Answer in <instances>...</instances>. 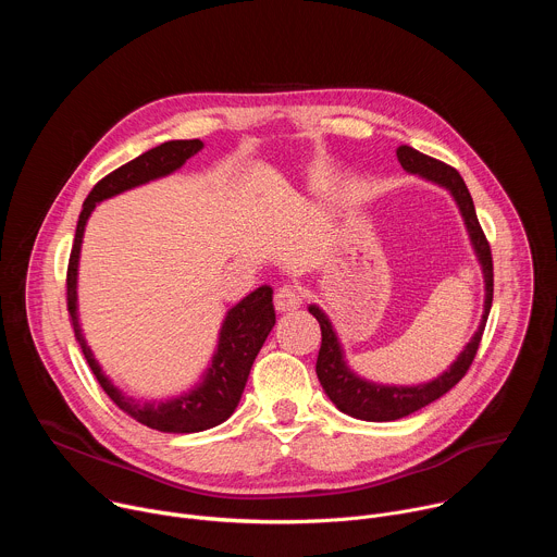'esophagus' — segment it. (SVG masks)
<instances>
[{
  "label": "esophagus",
  "mask_w": 557,
  "mask_h": 557,
  "mask_svg": "<svg viewBox=\"0 0 557 557\" xmlns=\"http://www.w3.org/2000/svg\"><path fill=\"white\" fill-rule=\"evenodd\" d=\"M304 301V293L299 286H293V284H286L282 286L277 293H275V308L280 312H288V310H295L299 308Z\"/></svg>",
  "instance_id": "obj_1"
}]
</instances>
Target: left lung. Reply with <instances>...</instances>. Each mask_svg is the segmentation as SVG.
I'll use <instances>...</instances> for the list:
<instances>
[{
    "mask_svg": "<svg viewBox=\"0 0 557 557\" xmlns=\"http://www.w3.org/2000/svg\"><path fill=\"white\" fill-rule=\"evenodd\" d=\"M396 156H399L401 165L412 172V174H421L423 178H430L443 187H447L458 207L460 213L465 218V224L469 228L471 243L475 253H479V260L483 264V273H485V312L479 331H475L473 339L467 344V348L460 352V357L454 361V366L443 372L438 379H434L432 383L425 385H414V387H387V385H374L368 383L359 376H355L342 357V348L339 342L335 337V331L331 326V322L326 320V314L317 308L310 306L308 310L312 312V317L320 322L322 329V348L320 355H317V376H320V383L324 385L326 394L331 396V401L346 414L361 419V421H396L404 419L421 408H425L428 404L441 399L445 392H449L469 370L471 361L475 359V352H479L483 333H485V324L487 317L492 310V299H494V260H492V247L490 240L485 237V231L479 222V215H475L473 209V200L469 196V189L462 181V176L447 163L436 161V158L421 153L419 149L410 147V145H401L396 149Z\"/></svg>",
    "mask_w": 557,
    "mask_h": 557,
    "instance_id": "left-lung-1",
    "label": "left lung"
}]
</instances>
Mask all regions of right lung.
Masks as SVG:
<instances>
[{"instance_id": "add662e5", "label": "right lung", "mask_w": 557, "mask_h": 557, "mask_svg": "<svg viewBox=\"0 0 557 557\" xmlns=\"http://www.w3.org/2000/svg\"><path fill=\"white\" fill-rule=\"evenodd\" d=\"M198 149H202L200 138L191 140H170L158 145L134 161L121 165L119 170L103 176L92 191L88 194L82 215L76 222L74 245L67 260V275H65V301L70 322L76 335V342L82 344V350L86 355V361L90 370L95 372L97 381L101 383L103 392L110 399L129 417H134L138 423L158 430V432H174V434H191L202 432L209 428L220 425L226 421L235 406L240 404L243 389L247 385L251 366L267 342L271 329L275 326V310H273V290L271 286H260L249 297H245L240 304L233 306L226 314L224 326L220 331V344L218 352L213 357V363L209 368V374L200 387H196L191 394L181 396V399L168 401V404H140L129 399V396L121 394L108 376L101 372L99 363L95 361L82 331H78L76 322V262H78V249H82L84 226L97 202L116 196L125 189H132L136 185H143L147 181H153L158 176H168L174 170H178L187 158H191Z\"/></svg>"}]
</instances>
